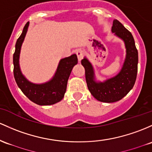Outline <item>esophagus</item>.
I'll return each instance as SVG.
<instances>
[{"mask_svg":"<svg viewBox=\"0 0 152 152\" xmlns=\"http://www.w3.org/2000/svg\"><path fill=\"white\" fill-rule=\"evenodd\" d=\"M76 55H77L78 60H79V62H81V61L83 59V58H84V52L82 50H78L76 51Z\"/></svg>","mask_w":152,"mask_h":152,"instance_id":"esophagus-1","label":"esophagus"}]
</instances>
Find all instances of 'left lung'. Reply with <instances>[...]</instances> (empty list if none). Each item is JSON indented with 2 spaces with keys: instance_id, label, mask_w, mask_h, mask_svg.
<instances>
[{
  "instance_id": "obj_1",
  "label": "left lung",
  "mask_w": 152,
  "mask_h": 152,
  "mask_svg": "<svg viewBox=\"0 0 152 152\" xmlns=\"http://www.w3.org/2000/svg\"><path fill=\"white\" fill-rule=\"evenodd\" d=\"M112 32L124 42L126 50L123 67L116 76L104 81H97L92 64L86 57L81 61L89 91L98 101L107 103L121 100L132 89L138 71V50L131 33L117 19L113 21Z\"/></svg>"
}]
</instances>
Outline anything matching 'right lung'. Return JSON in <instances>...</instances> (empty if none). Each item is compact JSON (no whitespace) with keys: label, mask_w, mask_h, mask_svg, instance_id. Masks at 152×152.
<instances>
[{"label":"right lung","mask_w":152,"mask_h":152,"mask_svg":"<svg viewBox=\"0 0 152 152\" xmlns=\"http://www.w3.org/2000/svg\"><path fill=\"white\" fill-rule=\"evenodd\" d=\"M29 22L24 26L22 33L15 45L13 57L14 75L16 84L24 94L33 102L39 105H51L63 99L67 87L68 78L73 66L77 64L78 58L76 54L60 61L53 77L43 84L31 82L21 73L19 66V56L21 45L27 32Z\"/></svg>","instance_id":"add662e5"}]
</instances>
